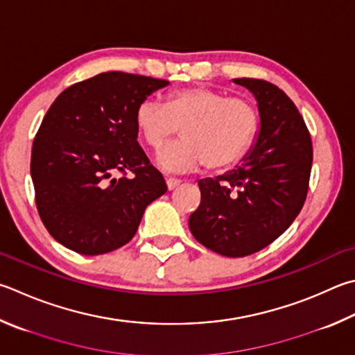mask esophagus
I'll return each mask as SVG.
<instances>
[{"label":"esophagus","mask_w":355,"mask_h":355,"mask_svg":"<svg viewBox=\"0 0 355 355\" xmlns=\"http://www.w3.org/2000/svg\"><path fill=\"white\" fill-rule=\"evenodd\" d=\"M180 183H182V180H178V178H166V184H167V189H169V191L178 188Z\"/></svg>","instance_id":"obj_1"}]
</instances>
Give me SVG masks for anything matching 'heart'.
<instances>
[{"instance_id": "heart-1", "label": "heart", "mask_w": 355, "mask_h": 355, "mask_svg": "<svg viewBox=\"0 0 355 355\" xmlns=\"http://www.w3.org/2000/svg\"><path fill=\"white\" fill-rule=\"evenodd\" d=\"M257 122V112L248 99L228 98L208 87L175 89L166 96L164 105L143 101L135 112V127L153 150L182 128L183 139L157 155V164L167 172L234 164L253 143Z\"/></svg>"}]
</instances>
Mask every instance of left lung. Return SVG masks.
Wrapping results in <instances>:
<instances>
[{
	"instance_id": "obj_1",
	"label": "left lung",
	"mask_w": 355,
	"mask_h": 355,
	"mask_svg": "<svg viewBox=\"0 0 355 355\" xmlns=\"http://www.w3.org/2000/svg\"><path fill=\"white\" fill-rule=\"evenodd\" d=\"M257 102L256 144L233 171L198 180L202 202L189 217L196 239L216 253L243 257L284 233L306 202L312 141L292 99L262 79H233Z\"/></svg>"
}]
</instances>
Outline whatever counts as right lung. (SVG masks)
<instances>
[{"instance_id": "right-lung-1", "label": "right lung", "mask_w": 355, "mask_h": 355, "mask_svg": "<svg viewBox=\"0 0 355 355\" xmlns=\"http://www.w3.org/2000/svg\"><path fill=\"white\" fill-rule=\"evenodd\" d=\"M167 83L101 73L68 87L44 114L32 144L31 177L42 222L63 247L87 256L122 247L147 205L167 191L135 127L138 105ZM118 171L123 175L113 178Z\"/></svg>"}]
</instances>
